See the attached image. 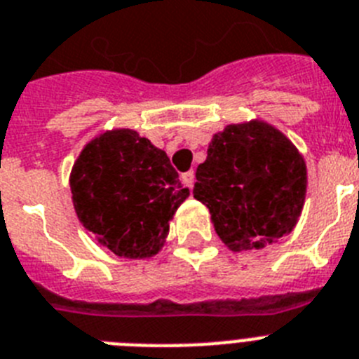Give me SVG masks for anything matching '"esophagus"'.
<instances>
[{"label": "esophagus", "instance_id": "obj_1", "mask_svg": "<svg viewBox=\"0 0 359 359\" xmlns=\"http://www.w3.org/2000/svg\"><path fill=\"white\" fill-rule=\"evenodd\" d=\"M182 182L191 189L193 184H195V173H193V171H186V173H182Z\"/></svg>", "mask_w": 359, "mask_h": 359}]
</instances>
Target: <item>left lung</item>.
I'll use <instances>...</instances> for the list:
<instances>
[{
	"label": "left lung",
	"mask_w": 359,
	"mask_h": 359,
	"mask_svg": "<svg viewBox=\"0 0 359 359\" xmlns=\"http://www.w3.org/2000/svg\"><path fill=\"white\" fill-rule=\"evenodd\" d=\"M195 177L193 197L210 210L215 231L231 251L262 249L291 233L307 191L302 154L264 121L215 133Z\"/></svg>",
	"instance_id": "8db88e82"
}]
</instances>
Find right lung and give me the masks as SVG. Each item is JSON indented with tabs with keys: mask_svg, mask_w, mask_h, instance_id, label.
Segmentation results:
<instances>
[{
	"mask_svg": "<svg viewBox=\"0 0 359 359\" xmlns=\"http://www.w3.org/2000/svg\"><path fill=\"white\" fill-rule=\"evenodd\" d=\"M70 189L79 222L124 258L157 255L189 197L166 151L128 128L101 133L83 148Z\"/></svg>",
	"mask_w": 359,
	"mask_h": 359,
	"instance_id": "add662e5",
	"label": "right lung"
}]
</instances>
